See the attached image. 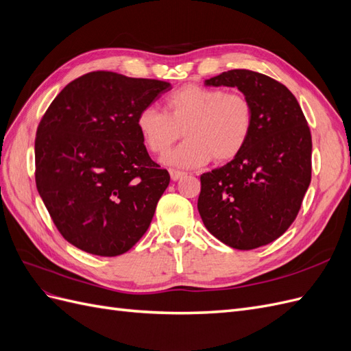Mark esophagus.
<instances>
[{
  "instance_id": "34e87169",
  "label": "esophagus",
  "mask_w": 351,
  "mask_h": 351,
  "mask_svg": "<svg viewBox=\"0 0 351 351\" xmlns=\"http://www.w3.org/2000/svg\"><path fill=\"white\" fill-rule=\"evenodd\" d=\"M169 176H171V180H174V182H177V180H180V178H183L184 176H187V173L178 171V169H169Z\"/></svg>"
}]
</instances>
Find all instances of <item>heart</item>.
<instances>
[{"label":"heart","instance_id":"obj_1","mask_svg":"<svg viewBox=\"0 0 351 351\" xmlns=\"http://www.w3.org/2000/svg\"><path fill=\"white\" fill-rule=\"evenodd\" d=\"M147 149L164 155L182 134L187 139L165 156L169 165L192 168L212 158L228 162L246 147L253 130V105L241 92L186 84L165 99V112L143 108L136 120Z\"/></svg>","mask_w":351,"mask_h":351}]
</instances>
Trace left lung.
Returning a JSON list of instances; mask_svg holds the SVG:
<instances>
[{"label":"left lung","instance_id":"left-lung-1","mask_svg":"<svg viewBox=\"0 0 351 351\" xmlns=\"http://www.w3.org/2000/svg\"><path fill=\"white\" fill-rule=\"evenodd\" d=\"M206 86L237 88L253 105L243 152L200 176L197 209L212 236L250 250L277 240L299 214L312 178V136L294 95L252 70H230Z\"/></svg>","mask_w":351,"mask_h":351}]
</instances>
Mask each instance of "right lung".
Wrapping results in <instances>:
<instances>
[{"instance_id":"add662e5","label":"right lung","mask_w":351,"mask_h":351,"mask_svg":"<svg viewBox=\"0 0 351 351\" xmlns=\"http://www.w3.org/2000/svg\"><path fill=\"white\" fill-rule=\"evenodd\" d=\"M171 84L92 71L70 82L38 125L35 180L57 230L97 256L130 250L169 184L136 120Z\"/></svg>"}]
</instances>
